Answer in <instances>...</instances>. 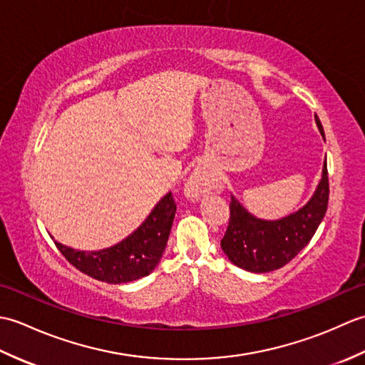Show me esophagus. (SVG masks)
Returning <instances> with one entry per match:
<instances>
[{"instance_id": "esophagus-1", "label": "esophagus", "mask_w": 365, "mask_h": 365, "mask_svg": "<svg viewBox=\"0 0 365 365\" xmlns=\"http://www.w3.org/2000/svg\"><path fill=\"white\" fill-rule=\"evenodd\" d=\"M215 177L205 166H197L185 185V192L191 199H199L215 188Z\"/></svg>"}]
</instances>
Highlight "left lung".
Segmentation results:
<instances>
[{
	"instance_id": "left-lung-1",
	"label": "left lung",
	"mask_w": 365,
	"mask_h": 365,
	"mask_svg": "<svg viewBox=\"0 0 365 365\" xmlns=\"http://www.w3.org/2000/svg\"><path fill=\"white\" fill-rule=\"evenodd\" d=\"M317 127L322 136L324 131L319 115ZM329 199L327 160L322 180L309 202L282 220L267 221L255 218L238 200L230 196V218L221 247L229 260L251 273H268L282 268L304 247L324 218Z\"/></svg>"
}]
</instances>
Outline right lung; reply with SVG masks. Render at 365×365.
Instances as JSON below:
<instances>
[{
	"mask_svg": "<svg viewBox=\"0 0 365 365\" xmlns=\"http://www.w3.org/2000/svg\"><path fill=\"white\" fill-rule=\"evenodd\" d=\"M173 192L155 205L152 213L133 234L102 251H76L54 242L68 263L97 281L108 284L133 282L150 274L158 265L175 216Z\"/></svg>",
	"mask_w": 365,
	"mask_h": 365,
	"instance_id": "obj_1",
	"label": "right lung"
}]
</instances>
